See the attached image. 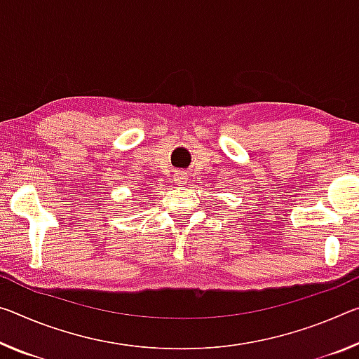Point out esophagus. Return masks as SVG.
Wrapping results in <instances>:
<instances>
[{
  "label": "esophagus",
  "mask_w": 359,
  "mask_h": 359,
  "mask_svg": "<svg viewBox=\"0 0 359 359\" xmlns=\"http://www.w3.org/2000/svg\"><path fill=\"white\" fill-rule=\"evenodd\" d=\"M185 182V175L182 172H177L175 174V184H184Z\"/></svg>",
  "instance_id": "1"
}]
</instances>
